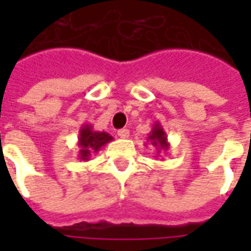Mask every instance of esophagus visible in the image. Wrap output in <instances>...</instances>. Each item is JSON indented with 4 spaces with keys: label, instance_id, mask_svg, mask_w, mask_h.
Wrapping results in <instances>:
<instances>
[{
    "label": "esophagus",
    "instance_id": "obj_1",
    "mask_svg": "<svg viewBox=\"0 0 251 251\" xmlns=\"http://www.w3.org/2000/svg\"><path fill=\"white\" fill-rule=\"evenodd\" d=\"M118 136L121 138H127L129 137V130L127 129H121V130H118Z\"/></svg>",
    "mask_w": 251,
    "mask_h": 251
}]
</instances>
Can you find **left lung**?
Instances as JSON below:
<instances>
[{
	"mask_svg": "<svg viewBox=\"0 0 251 251\" xmlns=\"http://www.w3.org/2000/svg\"><path fill=\"white\" fill-rule=\"evenodd\" d=\"M152 145L153 148H156L157 151V154H160V152H167L169 149V142H168V137H167V133L164 130V127L161 126L160 122H156L153 125L152 130L151 133L148 134L147 138V144L145 145Z\"/></svg>",
	"mask_w": 251,
	"mask_h": 251,
	"instance_id": "left-lung-1",
	"label": "left lung"
}]
</instances>
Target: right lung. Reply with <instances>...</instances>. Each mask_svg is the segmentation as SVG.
Returning <instances> with one entry per match:
<instances>
[{
	"mask_svg": "<svg viewBox=\"0 0 251 251\" xmlns=\"http://www.w3.org/2000/svg\"><path fill=\"white\" fill-rule=\"evenodd\" d=\"M113 140L114 138L109 133L94 130L93 126L84 124L80 127L77 137V147H79L77 157L80 161H88L93 154L98 153L106 144H109Z\"/></svg>",
	"mask_w": 251,
	"mask_h": 251,
	"instance_id": "add662e5",
	"label": "right lung"
}]
</instances>
